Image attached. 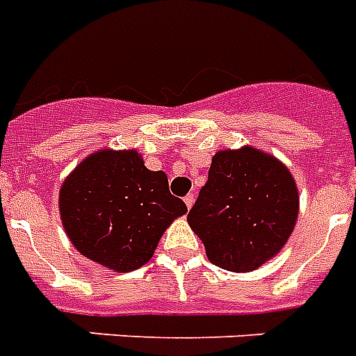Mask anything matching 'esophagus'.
Returning <instances> with one entry per match:
<instances>
[{"label": "esophagus", "mask_w": 356, "mask_h": 356, "mask_svg": "<svg viewBox=\"0 0 356 356\" xmlns=\"http://www.w3.org/2000/svg\"><path fill=\"white\" fill-rule=\"evenodd\" d=\"M184 202H185V205H187V209L193 207V203H194V194H187V196H185V198H184Z\"/></svg>", "instance_id": "obj_1"}]
</instances>
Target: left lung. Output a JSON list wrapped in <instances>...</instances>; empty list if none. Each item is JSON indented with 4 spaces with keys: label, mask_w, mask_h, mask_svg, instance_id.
Returning a JSON list of instances; mask_svg holds the SVG:
<instances>
[{
    "label": "left lung",
    "mask_w": 356,
    "mask_h": 356,
    "mask_svg": "<svg viewBox=\"0 0 356 356\" xmlns=\"http://www.w3.org/2000/svg\"><path fill=\"white\" fill-rule=\"evenodd\" d=\"M297 214L299 193L288 167L245 145L214 154L187 221L211 263L229 272H252L286 245Z\"/></svg>",
    "instance_id": "left-lung-1"
}]
</instances>
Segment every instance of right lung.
I'll list each match as a JSON object with an SVG mask.
<instances>
[{"mask_svg": "<svg viewBox=\"0 0 356 356\" xmlns=\"http://www.w3.org/2000/svg\"><path fill=\"white\" fill-rule=\"evenodd\" d=\"M60 221L84 257L115 272L140 268L165 229L187 212L163 171H149L135 149L86 156L60 185Z\"/></svg>", "mask_w": 356, "mask_h": 356, "instance_id": "obj_1", "label": "right lung"}]
</instances>
